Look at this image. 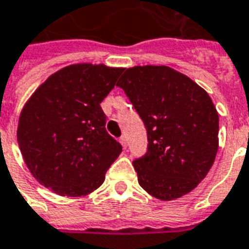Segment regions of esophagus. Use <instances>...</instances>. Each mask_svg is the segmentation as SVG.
<instances>
[{
  "mask_svg": "<svg viewBox=\"0 0 249 249\" xmlns=\"http://www.w3.org/2000/svg\"><path fill=\"white\" fill-rule=\"evenodd\" d=\"M119 143L122 144L123 148H126V147H127V139H126V136H124V135L121 136V138H119Z\"/></svg>",
  "mask_w": 249,
  "mask_h": 249,
  "instance_id": "34e87169",
  "label": "esophagus"
}]
</instances>
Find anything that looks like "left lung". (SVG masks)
Instances as JSON below:
<instances>
[{
    "mask_svg": "<svg viewBox=\"0 0 249 249\" xmlns=\"http://www.w3.org/2000/svg\"><path fill=\"white\" fill-rule=\"evenodd\" d=\"M117 87L147 130V152L132 162L140 186L161 201L190 193L218 152L219 117L210 96L165 65L127 68Z\"/></svg>",
    "mask_w": 249,
    "mask_h": 249,
    "instance_id": "obj_1",
    "label": "left lung"
}]
</instances>
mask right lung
<instances>
[{"label":"right lung","mask_w":249,"mask_h":249,"mask_svg":"<svg viewBox=\"0 0 249 249\" xmlns=\"http://www.w3.org/2000/svg\"><path fill=\"white\" fill-rule=\"evenodd\" d=\"M123 71L68 65L34 91L20 113L17 138L39 184L68 197L87 196L102 185L122 145L106 131L101 102Z\"/></svg>","instance_id":"obj_1"}]
</instances>
